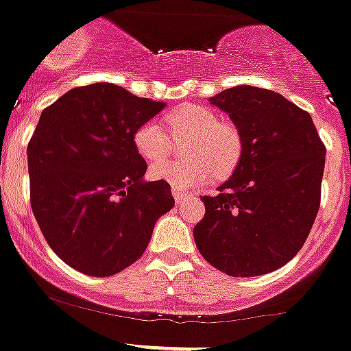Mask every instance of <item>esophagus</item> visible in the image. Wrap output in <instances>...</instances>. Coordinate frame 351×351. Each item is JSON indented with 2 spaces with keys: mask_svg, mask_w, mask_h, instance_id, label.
Masks as SVG:
<instances>
[{
  "mask_svg": "<svg viewBox=\"0 0 351 351\" xmlns=\"http://www.w3.org/2000/svg\"><path fill=\"white\" fill-rule=\"evenodd\" d=\"M173 197H175L176 204H180L183 200V197H185V193H183L182 190H178V189H173Z\"/></svg>",
  "mask_w": 351,
  "mask_h": 351,
  "instance_id": "obj_1",
  "label": "esophagus"
}]
</instances>
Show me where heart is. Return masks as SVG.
<instances>
[{"label":"heart","mask_w":351,"mask_h":351,"mask_svg":"<svg viewBox=\"0 0 351 351\" xmlns=\"http://www.w3.org/2000/svg\"><path fill=\"white\" fill-rule=\"evenodd\" d=\"M173 137H189L185 161H158L169 152V138L158 121H144L135 128L132 142L142 159L154 165L149 176L173 189L189 190L210 178H226L237 169L243 152L241 135L234 125L221 121L217 113L202 104H182L165 117Z\"/></svg>","instance_id":"heart-1"}]
</instances>
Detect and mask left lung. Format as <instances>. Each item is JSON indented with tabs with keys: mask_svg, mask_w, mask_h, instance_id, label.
<instances>
[{
	"mask_svg": "<svg viewBox=\"0 0 351 351\" xmlns=\"http://www.w3.org/2000/svg\"><path fill=\"white\" fill-rule=\"evenodd\" d=\"M243 142L233 176L193 228L195 245L228 276H261L298 254L321 206L326 145L312 117L273 90L238 85L210 97Z\"/></svg>",
	"mask_w": 351,
	"mask_h": 351,
	"instance_id": "obj_1",
	"label": "left lung"
}]
</instances>
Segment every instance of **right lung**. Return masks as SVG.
<instances>
[{"label":"right lung","instance_id":"1","mask_svg":"<svg viewBox=\"0 0 351 351\" xmlns=\"http://www.w3.org/2000/svg\"><path fill=\"white\" fill-rule=\"evenodd\" d=\"M166 104L114 84L68 90L40 113L27 145L30 206L44 238L68 266L113 276L147 248L171 186L144 182L135 128Z\"/></svg>","mask_w":351,"mask_h":351}]
</instances>
